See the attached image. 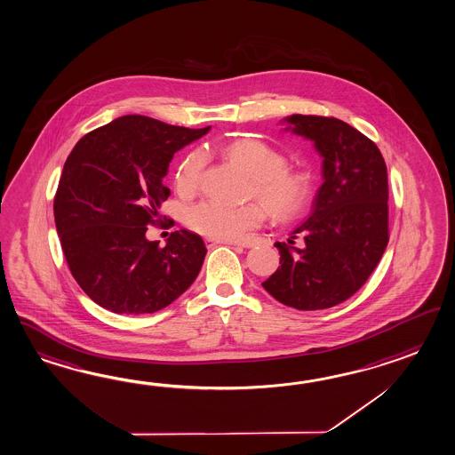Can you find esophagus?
Returning a JSON list of instances; mask_svg holds the SVG:
<instances>
[{
  "label": "esophagus",
  "instance_id": "34e87169",
  "mask_svg": "<svg viewBox=\"0 0 455 455\" xmlns=\"http://www.w3.org/2000/svg\"><path fill=\"white\" fill-rule=\"evenodd\" d=\"M207 246L212 248V246H219V244H233V246H238L240 243L230 242V240H205Z\"/></svg>",
  "mask_w": 455,
  "mask_h": 455
}]
</instances>
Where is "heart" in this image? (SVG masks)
<instances>
[{
	"mask_svg": "<svg viewBox=\"0 0 455 455\" xmlns=\"http://www.w3.org/2000/svg\"><path fill=\"white\" fill-rule=\"evenodd\" d=\"M223 155L240 164L254 180L256 196L277 220H291L305 211L314 194L308 172L285 170L283 155L267 143L251 139L233 140L223 147ZM205 156L194 152L182 162L176 186L181 192H194L203 178ZM266 217L263 205H225L215 201L194 204L184 213V222L192 232L211 240H238L252 228L259 227Z\"/></svg>",
	"mask_w": 455,
	"mask_h": 455,
	"instance_id": "b5f03b06",
	"label": "heart"
}]
</instances>
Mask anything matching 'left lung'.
Here are the masks:
<instances>
[{
	"label": "left lung",
	"instance_id": "left-lung-1",
	"mask_svg": "<svg viewBox=\"0 0 455 455\" xmlns=\"http://www.w3.org/2000/svg\"><path fill=\"white\" fill-rule=\"evenodd\" d=\"M281 124L314 143L323 184L308 219L274 244L281 266L263 287L297 310L330 308L363 287L387 248V166L374 141L339 119L292 114Z\"/></svg>",
	"mask_w": 455,
	"mask_h": 455
}]
</instances>
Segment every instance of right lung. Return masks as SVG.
<instances>
[{"label":"right lung","instance_id":"obj_1","mask_svg":"<svg viewBox=\"0 0 455 455\" xmlns=\"http://www.w3.org/2000/svg\"><path fill=\"white\" fill-rule=\"evenodd\" d=\"M209 131L132 114L75 145L53 215L71 274L92 302L114 314H155L196 281L207 252L197 233H172L164 248L145 233L162 220L174 153Z\"/></svg>","mask_w":455,"mask_h":455}]
</instances>
